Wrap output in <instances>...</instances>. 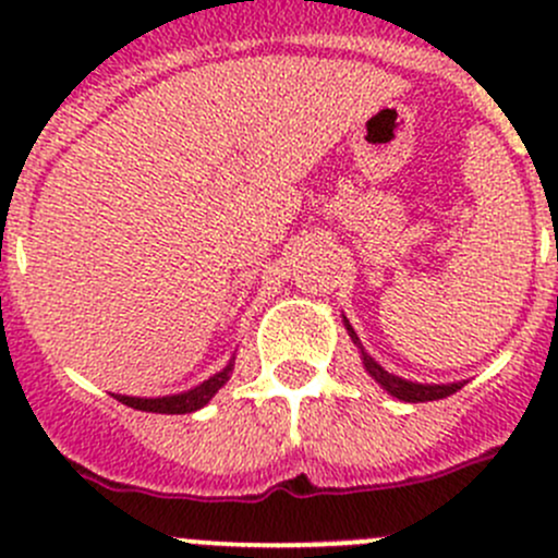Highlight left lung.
Instances as JSON below:
<instances>
[{
    "mask_svg": "<svg viewBox=\"0 0 558 558\" xmlns=\"http://www.w3.org/2000/svg\"><path fill=\"white\" fill-rule=\"evenodd\" d=\"M348 331H350V337H353L355 342H357L353 326H350V324H348ZM357 344H361V342H357ZM363 366H366V372L372 374V377L377 379V383L383 385L385 390L390 392V396L401 398V401H409V403L438 401V398H447V396H451V392H457L462 387L460 383H454V385H417V383H407V379L392 377V374H387L385 368L379 366V363L374 361V357L368 355V353H363Z\"/></svg>",
    "mask_w": 558,
    "mask_h": 558,
    "instance_id": "1",
    "label": "left lung"
}]
</instances>
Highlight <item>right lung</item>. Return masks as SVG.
I'll use <instances>...</instances> for the list:
<instances>
[{
	"label": "right lung",
	"instance_id": "1",
	"mask_svg": "<svg viewBox=\"0 0 558 558\" xmlns=\"http://www.w3.org/2000/svg\"><path fill=\"white\" fill-rule=\"evenodd\" d=\"M232 363L225 372L214 374L210 379H205L203 385H197L195 390L179 392V396H166V398H133V396H114L117 401H122L125 407L138 409V412H155V414H190L203 409L210 398L219 392V387L230 379Z\"/></svg>",
	"mask_w": 558,
	"mask_h": 558
}]
</instances>
